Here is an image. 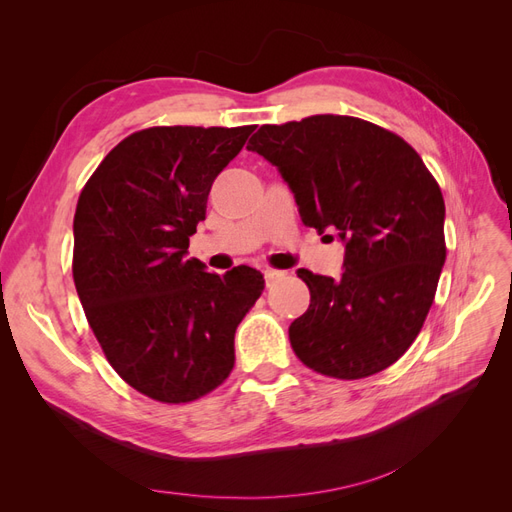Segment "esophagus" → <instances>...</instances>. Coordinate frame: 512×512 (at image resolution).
<instances>
[{
  "instance_id": "1",
  "label": "esophagus",
  "mask_w": 512,
  "mask_h": 512,
  "mask_svg": "<svg viewBox=\"0 0 512 512\" xmlns=\"http://www.w3.org/2000/svg\"><path fill=\"white\" fill-rule=\"evenodd\" d=\"M284 273L282 271H275V269H265V280H267V284H273L277 277H282Z\"/></svg>"
}]
</instances>
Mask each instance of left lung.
Segmentation results:
<instances>
[{
  "label": "left lung",
  "mask_w": 512,
  "mask_h": 512,
  "mask_svg": "<svg viewBox=\"0 0 512 512\" xmlns=\"http://www.w3.org/2000/svg\"><path fill=\"white\" fill-rule=\"evenodd\" d=\"M247 149L280 170L305 226L346 247L339 277L297 271L309 307L288 329L294 354L339 380L393 365L423 329L446 260L438 181L404 138L359 117L260 126Z\"/></svg>",
  "instance_id": "left-lung-1"
}]
</instances>
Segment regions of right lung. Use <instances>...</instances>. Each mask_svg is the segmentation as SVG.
<instances>
[{"label": "right lung", "instance_id": "add662e5", "mask_svg": "<svg viewBox=\"0 0 512 512\" xmlns=\"http://www.w3.org/2000/svg\"><path fill=\"white\" fill-rule=\"evenodd\" d=\"M254 126L134 132L85 183L72 275L91 331L132 389L188 404L235 365V331L265 290L252 267L207 273L188 258L211 185Z\"/></svg>", "mask_w": 512, "mask_h": 512}]
</instances>
